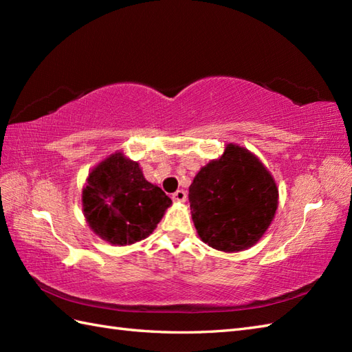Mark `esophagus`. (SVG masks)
Wrapping results in <instances>:
<instances>
[{
	"label": "esophagus",
	"instance_id": "34e87169",
	"mask_svg": "<svg viewBox=\"0 0 352 352\" xmlns=\"http://www.w3.org/2000/svg\"><path fill=\"white\" fill-rule=\"evenodd\" d=\"M186 198H188V195H186V192L183 189H178L177 192L172 193V199H174L175 203H184Z\"/></svg>",
	"mask_w": 352,
	"mask_h": 352
}]
</instances>
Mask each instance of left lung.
I'll list each match as a JSON object with an SVG mask.
<instances>
[{
    "label": "left lung",
    "mask_w": 352,
    "mask_h": 352,
    "mask_svg": "<svg viewBox=\"0 0 352 352\" xmlns=\"http://www.w3.org/2000/svg\"><path fill=\"white\" fill-rule=\"evenodd\" d=\"M192 219L201 241L214 250L237 252L256 245L278 207L274 177L256 155L228 144L208 162L189 188Z\"/></svg>",
    "instance_id": "8db88e82"
}]
</instances>
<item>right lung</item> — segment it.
Instances as JSON below:
<instances>
[{
    "instance_id": "obj_1",
    "label": "right lung",
    "mask_w": 352,
    "mask_h": 352,
    "mask_svg": "<svg viewBox=\"0 0 352 352\" xmlns=\"http://www.w3.org/2000/svg\"><path fill=\"white\" fill-rule=\"evenodd\" d=\"M89 227L111 245L146 239L172 204L159 186L145 180L138 162L115 153L92 169L83 189Z\"/></svg>"
}]
</instances>
